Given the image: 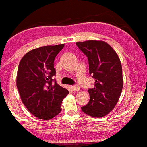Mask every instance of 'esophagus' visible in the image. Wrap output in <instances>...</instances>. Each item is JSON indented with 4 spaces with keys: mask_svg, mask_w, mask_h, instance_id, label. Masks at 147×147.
I'll list each match as a JSON object with an SVG mask.
<instances>
[{
    "mask_svg": "<svg viewBox=\"0 0 147 147\" xmlns=\"http://www.w3.org/2000/svg\"><path fill=\"white\" fill-rule=\"evenodd\" d=\"M71 89L74 91H78L80 90V87L77 85H76V86H71Z\"/></svg>",
    "mask_w": 147,
    "mask_h": 147,
    "instance_id": "obj_1",
    "label": "esophagus"
}]
</instances>
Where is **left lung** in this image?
<instances>
[{
    "label": "left lung",
    "instance_id": "1",
    "mask_svg": "<svg viewBox=\"0 0 147 147\" xmlns=\"http://www.w3.org/2000/svg\"><path fill=\"white\" fill-rule=\"evenodd\" d=\"M76 45L88 57L89 74L95 80L94 87L88 90V103L81 109L93 117L106 116L116 106L122 92L123 81L119 56L105 41L90 40Z\"/></svg>",
    "mask_w": 147,
    "mask_h": 147
}]
</instances>
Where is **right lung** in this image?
<instances>
[{"label": "right lung", "mask_w": 147, "mask_h": 147, "mask_svg": "<svg viewBox=\"0 0 147 147\" xmlns=\"http://www.w3.org/2000/svg\"><path fill=\"white\" fill-rule=\"evenodd\" d=\"M64 46L61 44L33 49L20 61L16 86L24 105L38 118L47 120L59 115L61 102L69 94L53 79L56 75L54 59Z\"/></svg>", "instance_id": "1"}]
</instances>
